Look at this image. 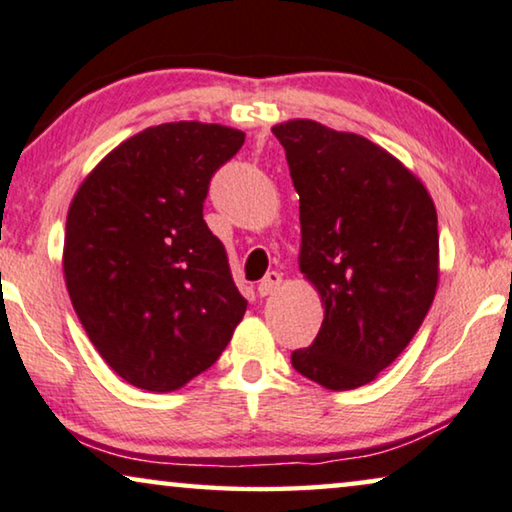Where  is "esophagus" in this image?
I'll use <instances>...</instances> for the list:
<instances>
[{
	"label": "esophagus",
	"instance_id": "esophagus-1",
	"mask_svg": "<svg viewBox=\"0 0 512 512\" xmlns=\"http://www.w3.org/2000/svg\"><path fill=\"white\" fill-rule=\"evenodd\" d=\"M280 282H282L280 273H278V271H269L262 280H259V285H257L259 296H271L273 292H278Z\"/></svg>",
	"mask_w": 512,
	"mask_h": 512
}]
</instances>
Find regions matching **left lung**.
Here are the masks:
<instances>
[{"label": "left lung", "mask_w": 512, "mask_h": 512, "mask_svg": "<svg viewBox=\"0 0 512 512\" xmlns=\"http://www.w3.org/2000/svg\"><path fill=\"white\" fill-rule=\"evenodd\" d=\"M299 193V266L324 322L296 372L331 391L370 384L409 345L439 280L437 209L398 158L310 119L271 128Z\"/></svg>", "instance_id": "obj_1"}]
</instances>
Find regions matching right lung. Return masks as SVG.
I'll return each instance as SVG.
<instances>
[{
    "label": "right lung",
    "instance_id": "right-lung-1",
    "mask_svg": "<svg viewBox=\"0 0 512 512\" xmlns=\"http://www.w3.org/2000/svg\"><path fill=\"white\" fill-rule=\"evenodd\" d=\"M243 140L200 121L151 126L110 151L68 209L73 308L103 361L144 391H177L211 368L248 308L202 213Z\"/></svg>",
    "mask_w": 512,
    "mask_h": 512
}]
</instances>
